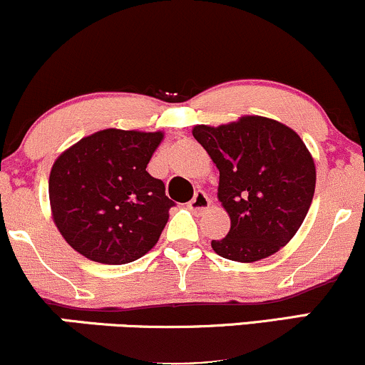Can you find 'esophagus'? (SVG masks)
<instances>
[{"instance_id": "esophagus-1", "label": "esophagus", "mask_w": 365, "mask_h": 365, "mask_svg": "<svg viewBox=\"0 0 365 365\" xmlns=\"http://www.w3.org/2000/svg\"><path fill=\"white\" fill-rule=\"evenodd\" d=\"M209 204H211V199H209L206 192L197 190L194 197L190 199V202L187 204V207L194 212H200V211H204V209H207Z\"/></svg>"}]
</instances>
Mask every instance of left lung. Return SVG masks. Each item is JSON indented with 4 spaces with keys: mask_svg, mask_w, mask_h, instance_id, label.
I'll use <instances>...</instances> for the list:
<instances>
[{
    "mask_svg": "<svg viewBox=\"0 0 365 365\" xmlns=\"http://www.w3.org/2000/svg\"><path fill=\"white\" fill-rule=\"evenodd\" d=\"M220 170L217 199L228 212V235L212 250L238 262L278 252L299 232L311 207L316 166L290 127L264 116L192 130Z\"/></svg>",
    "mask_w": 365,
    "mask_h": 365,
    "instance_id": "1",
    "label": "left lung"
}]
</instances>
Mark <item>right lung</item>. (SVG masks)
Returning <instances> with one entry per match:
<instances>
[{
  "label": "right lung",
  "mask_w": 365,
  "mask_h": 365,
  "mask_svg": "<svg viewBox=\"0 0 365 365\" xmlns=\"http://www.w3.org/2000/svg\"><path fill=\"white\" fill-rule=\"evenodd\" d=\"M163 132L106 128L54 161L53 220L72 249L101 264H127L158 244L175 206L145 171Z\"/></svg>",
  "instance_id": "right-lung-1"
}]
</instances>
